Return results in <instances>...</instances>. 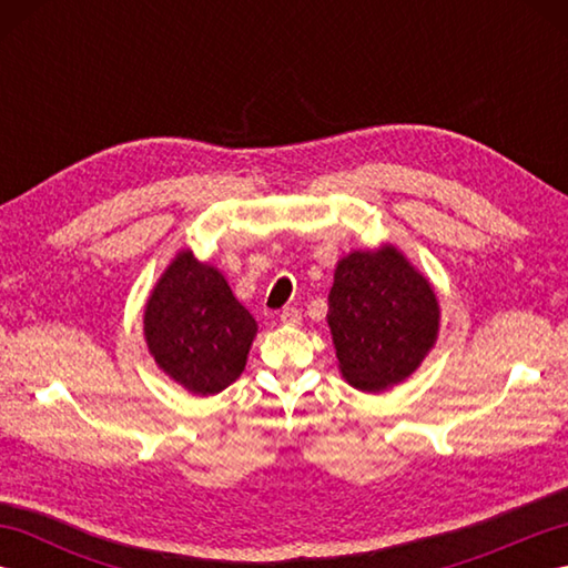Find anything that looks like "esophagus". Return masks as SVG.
Masks as SVG:
<instances>
[{"label": "esophagus", "mask_w": 568, "mask_h": 568, "mask_svg": "<svg viewBox=\"0 0 568 568\" xmlns=\"http://www.w3.org/2000/svg\"><path fill=\"white\" fill-rule=\"evenodd\" d=\"M300 322H303V312L297 307H285L281 312V324H285V327H297Z\"/></svg>", "instance_id": "34e87169"}]
</instances>
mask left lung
I'll use <instances>...</instances> for the list:
<instances>
[{
	"label": "left lung",
	"instance_id": "8db88e82",
	"mask_svg": "<svg viewBox=\"0 0 568 568\" xmlns=\"http://www.w3.org/2000/svg\"><path fill=\"white\" fill-rule=\"evenodd\" d=\"M327 303L339 373L361 393L407 381L437 344L442 310L434 285L393 244L336 261Z\"/></svg>",
	"mask_w": 568,
	"mask_h": 568
}]
</instances>
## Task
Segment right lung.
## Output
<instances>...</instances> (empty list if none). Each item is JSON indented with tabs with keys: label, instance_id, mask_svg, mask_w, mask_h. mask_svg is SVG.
Masks as SVG:
<instances>
[{
	"label": "right lung",
	"instance_id": "obj_1",
	"mask_svg": "<svg viewBox=\"0 0 568 568\" xmlns=\"http://www.w3.org/2000/svg\"><path fill=\"white\" fill-rule=\"evenodd\" d=\"M256 332L222 271L190 248L165 265L143 307V339L155 366L197 397L222 393L244 373Z\"/></svg>",
	"mask_w": 568,
	"mask_h": 568
}]
</instances>
